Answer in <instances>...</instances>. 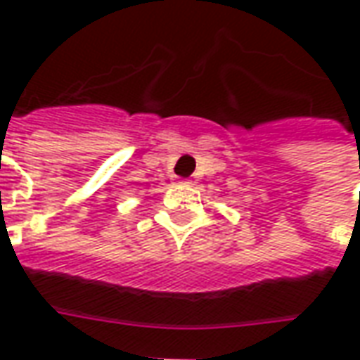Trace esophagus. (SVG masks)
I'll return each mask as SVG.
<instances>
[{
  "mask_svg": "<svg viewBox=\"0 0 360 360\" xmlns=\"http://www.w3.org/2000/svg\"><path fill=\"white\" fill-rule=\"evenodd\" d=\"M181 185H188V181H179Z\"/></svg>",
  "mask_w": 360,
  "mask_h": 360,
  "instance_id": "34e87169",
  "label": "esophagus"
}]
</instances>
